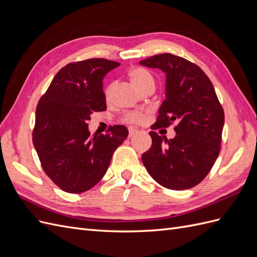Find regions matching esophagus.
Returning <instances> with one entry per match:
<instances>
[{"label":"esophagus","mask_w":257,"mask_h":257,"mask_svg":"<svg viewBox=\"0 0 257 257\" xmlns=\"http://www.w3.org/2000/svg\"><path fill=\"white\" fill-rule=\"evenodd\" d=\"M137 132H138L137 128H135V127H130V128H128V136H130V137L135 136V135L137 134Z\"/></svg>","instance_id":"obj_1"}]
</instances>
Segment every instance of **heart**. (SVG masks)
<instances>
[{
    "label": "heart",
    "mask_w": 257,
    "mask_h": 257,
    "mask_svg": "<svg viewBox=\"0 0 257 257\" xmlns=\"http://www.w3.org/2000/svg\"><path fill=\"white\" fill-rule=\"evenodd\" d=\"M128 77L131 81L133 82L136 88L139 90H144L148 85H154V77L149 69L144 67H134L128 72ZM114 83H108L104 90V95L106 100H110L113 94ZM146 119V113L143 111H131L124 116V121L130 123H142Z\"/></svg>",
    "instance_id": "heart-1"
}]
</instances>
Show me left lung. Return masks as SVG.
Returning a JSON list of instances; mask_svg holds the SVG:
<instances>
[{
	"instance_id": "8db88e82",
	"label": "left lung",
	"mask_w": 257,
	"mask_h": 257,
	"mask_svg": "<svg viewBox=\"0 0 257 257\" xmlns=\"http://www.w3.org/2000/svg\"><path fill=\"white\" fill-rule=\"evenodd\" d=\"M166 74L165 100L153 130L176 122V136L150 132L152 146L142 157L148 173L164 188L188 190L211 170L221 149L224 110L212 82L201 68L172 53L139 62Z\"/></svg>"
}]
</instances>
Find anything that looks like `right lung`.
I'll use <instances>...</instances> for the list:
<instances>
[{
	"label": "right lung",
	"instance_id": "add662e5",
	"mask_svg": "<svg viewBox=\"0 0 257 257\" xmlns=\"http://www.w3.org/2000/svg\"><path fill=\"white\" fill-rule=\"evenodd\" d=\"M119 65L100 58L69 63L37 104L34 148L46 175L67 193H82L97 184L128 135L124 125H113L107 134L91 137L87 123L94 111L106 110L103 79Z\"/></svg>",
	"mask_w": 257,
	"mask_h": 257
}]
</instances>
